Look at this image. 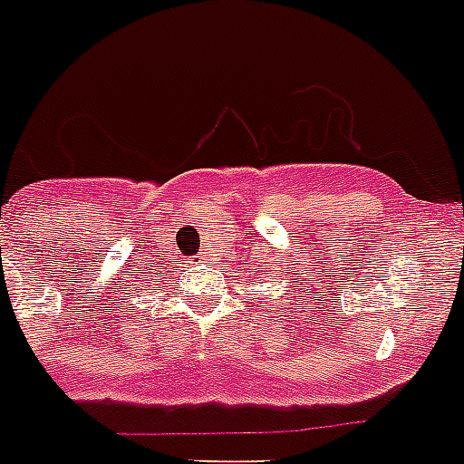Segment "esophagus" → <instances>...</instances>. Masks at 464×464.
<instances>
[{
  "instance_id": "esophagus-1",
  "label": "esophagus",
  "mask_w": 464,
  "mask_h": 464,
  "mask_svg": "<svg viewBox=\"0 0 464 464\" xmlns=\"http://www.w3.org/2000/svg\"><path fill=\"white\" fill-rule=\"evenodd\" d=\"M201 260H204V256H197V258H194V263H201Z\"/></svg>"
}]
</instances>
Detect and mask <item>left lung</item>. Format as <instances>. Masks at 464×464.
Returning <instances> with one entry per match:
<instances>
[{"label": "left lung", "instance_id": "1", "mask_svg": "<svg viewBox=\"0 0 464 464\" xmlns=\"http://www.w3.org/2000/svg\"><path fill=\"white\" fill-rule=\"evenodd\" d=\"M272 272H275V270H270V265H267V263H260L258 267H256V272H253V275H256V279L265 281V275L272 276Z\"/></svg>", "mask_w": 464, "mask_h": 464}]
</instances>
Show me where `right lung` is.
Returning <instances> with one entry per match:
<instances>
[{"label": "right lung", "instance_id": "obj_1", "mask_svg": "<svg viewBox=\"0 0 464 464\" xmlns=\"http://www.w3.org/2000/svg\"><path fill=\"white\" fill-rule=\"evenodd\" d=\"M138 279H140V276H138Z\"/></svg>", "mask_w": 464, "mask_h": 464}]
</instances>
